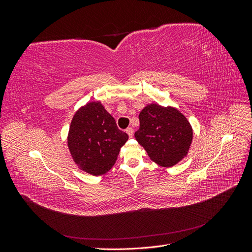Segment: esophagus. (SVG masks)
<instances>
[{
  "instance_id": "obj_1",
  "label": "esophagus",
  "mask_w": 252,
  "mask_h": 252,
  "mask_svg": "<svg viewBox=\"0 0 252 252\" xmlns=\"http://www.w3.org/2000/svg\"><path fill=\"white\" fill-rule=\"evenodd\" d=\"M126 133L129 135V138H132L133 136V129L131 127H129L126 129Z\"/></svg>"
}]
</instances>
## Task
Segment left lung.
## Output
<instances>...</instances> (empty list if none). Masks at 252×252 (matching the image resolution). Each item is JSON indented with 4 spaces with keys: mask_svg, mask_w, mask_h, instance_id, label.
Wrapping results in <instances>:
<instances>
[{
    "mask_svg": "<svg viewBox=\"0 0 252 252\" xmlns=\"http://www.w3.org/2000/svg\"><path fill=\"white\" fill-rule=\"evenodd\" d=\"M139 119L140 128L134 136L155 163L171 167L187 156L193 132L178 109L150 104L140 112Z\"/></svg>",
    "mask_w": 252,
    "mask_h": 252,
    "instance_id": "1",
    "label": "left lung"
}]
</instances>
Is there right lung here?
<instances>
[{
    "label": "right lung",
    "mask_w": 252,
    "mask_h": 252,
    "mask_svg": "<svg viewBox=\"0 0 252 252\" xmlns=\"http://www.w3.org/2000/svg\"><path fill=\"white\" fill-rule=\"evenodd\" d=\"M127 140L101 102H89L73 116L67 143L81 170L101 175L111 169Z\"/></svg>",
    "instance_id": "obj_1"
}]
</instances>
